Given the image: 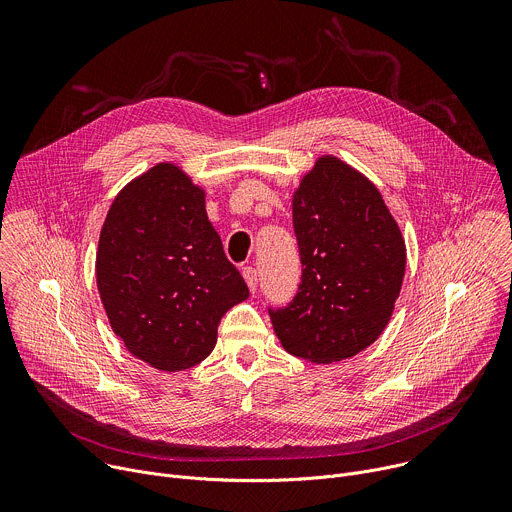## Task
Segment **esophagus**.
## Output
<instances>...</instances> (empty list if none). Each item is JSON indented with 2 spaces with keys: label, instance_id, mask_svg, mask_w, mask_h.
Returning <instances> with one entry per match:
<instances>
[{
  "label": "esophagus",
  "instance_id": "obj_1",
  "mask_svg": "<svg viewBox=\"0 0 512 512\" xmlns=\"http://www.w3.org/2000/svg\"><path fill=\"white\" fill-rule=\"evenodd\" d=\"M243 277L251 289V294H255L257 287H259V275H257V269L255 267H245L243 269Z\"/></svg>",
  "mask_w": 512,
  "mask_h": 512
}]
</instances>
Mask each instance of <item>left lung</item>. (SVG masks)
Listing matches in <instances>:
<instances>
[{"label": "left lung", "instance_id": "obj_1", "mask_svg": "<svg viewBox=\"0 0 512 512\" xmlns=\"http://www.w3.org/2000/svg\"><path fill=\"white\" fill-rule=\"evenodd\" d=\"M302 277L269 318L283 348L312 362L350 358L385 330L405 275V243L379 190L320 158L294 196Z\"/></svg>", "mask_w": 512, "mask_h": 512}]
</instances>
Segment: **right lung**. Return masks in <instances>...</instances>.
Masks as SVG:
<instances>
[{"mask_svg":"<svg viewBox=\"0 0 512 512\" xmlns=\"http://www.w3.org/2000/svg\"><path fill=\"white\" fill-rule=\"evenodd\" d=\"M97 285L113 332L168 373L204 360L221 318L249 298L212 229L204 192L158 164L113 200L99 237Z\"/></svg>","mask_w":512,"mask_h":512,"instance_id":"1","label":"right lung"}]
</instances>
